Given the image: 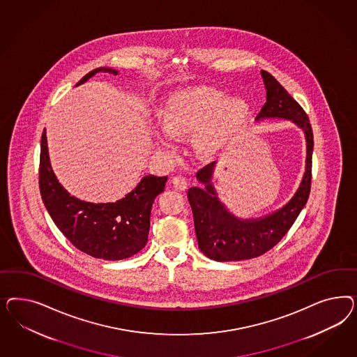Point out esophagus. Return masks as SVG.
<instances>
[{
  "label": "esophagus",
  "instance_id": "1",
  "mask_svg": "<svg viewBox=\"0 0 357 357\" xmlns=\"http://www.w3.org/2000/svg\"><path fill=\"white\" fill-rule=\"evenodd\" d=\"M174 187L179 191H184L187 188V179L184 178L183 175H175L172 181Z\"/></svg>",
  "mask_w": 357,
  "mask_h": 357
}]
</instances>
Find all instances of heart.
I'll return each mask as SVG.
<instances>
[{
  "label": "heart",
  "mask_w": 357,
  "mask_h": 357,
  "mask_svg": "<svg viewBox=\"0 0 357 357\" xmlns=\"http://www.w3.org/2000/svg\"><path fill=\"white\" fill-rule=\"evenodd\" d=\"M246 111V103L213 87H196L179 93L165 106L160 120L170 136H187L200 130L196 145L199 151L216 149L224 137L233 130Z\"/></svg>",
  "instance_id": "heart-1"
}]
</instances>
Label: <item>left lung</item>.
<instances>
[{
	"instance_id": "8db88e82",
	"label": "left lung",
	"mask_w": 357,
	"mask_h": 357,
	"mask_svg": "<svg viewBox=\"0 0 357 357\" xmlns=\"http://www.w3.org/2000/svg\"><path fill=\"white\" fill-rule=\"evenodd\" d=\"M267 89V102L257 119L281 118L294 121L306 136V172L292 200L275 213L264 218L238 220L222 206L211 184L215 163L202 167L196 176L206 190L191 187L187 192L194 216L195 231L202 252L217 261H231L257 258L280 242L292 227L306 204L312 188L313 130L310 120L298 102L268 72L261 70Z\"/></svg>"
}]
</instances>
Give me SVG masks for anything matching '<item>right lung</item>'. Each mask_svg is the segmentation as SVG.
I'll return each instance as SVG.
<instances>
[{"instance_id": "right-lung-1", "label": "right lung", "mask_w": 357, "mask_h": 357, "mask_svg": "<svg viewBox=\"0 0 357 357\" xmlns=\"http://www.w3.org/2000/svg\"><path fill=\"white\" fill-rule=\"evenodd\" d=\"M98 72H118L97 68L77 85ZM167 176L146 175L139 185L116 203L91 204L70 196L56 179L48 157L45 130L40 142L39 188L44 206L56 227L78 250L98 259L121 260L137 254L148 242L151 206L165 190Z\"/></svg>"}]
</instances>
